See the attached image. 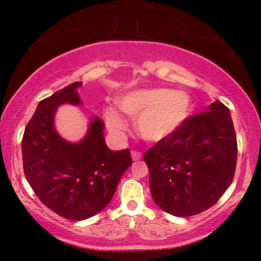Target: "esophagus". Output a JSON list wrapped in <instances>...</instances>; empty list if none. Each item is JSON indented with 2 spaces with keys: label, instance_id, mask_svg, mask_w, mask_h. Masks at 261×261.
<instances>
[{
  "label": "esophagus",
  "instance_id": "esophagus-1",
  "mask_svg": "<svg viewBox=\"0 0 261 261\" xmlns=\"http://www.w3.org/2000/svg\"><path fill=\"white\" fill-rule=\"evenodd\" d=\"M131 157H133L134 161H140L141 157H142V153L137 151H133L131 152Z\"/></svg>",
  "mask_w": 261,
  "mask_h": 261
}]
</instances>
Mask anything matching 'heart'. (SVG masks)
I'll use <instances>...</instances> for the list:
<instances>
[{
	"mask_svg": "<svg viewBox=\"0 0 261 261\" xmlns=\"http://www.w3.org/2000/svg\"><path fill=\"white\" fill-rule=\"evenodd\" d=\"M121 113L135 120V130L147 142L169 139L193 113V99L187 92L169 88L136 89L118 101ZM107 126L114 134L126 130V121L114 108L104 110Z\"/></svg>",
	"mask_w": 261,
	"mask_h": 261,
	"instance_id": "b5f03b06",
	"label": "heart"
}]
</instances>
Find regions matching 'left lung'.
<instances>
[{
    "instance_id": "obj_1",
    "label": "left lung",
    "mask_w": 261,
    "mask_h": 261,
    "mask_svg": "<svg viewBox=\"0 0 261 261\" xmlns=\"http://www.w3.org/2000/svg\"><path fill=\"white\" fill-rule=\"evenodd\" d=\"M153 201L173 216L189 217L214 206L233 180L237 137L221 101L190 116L169 139L145 153Z\"/></svg>"
}]
</instances>
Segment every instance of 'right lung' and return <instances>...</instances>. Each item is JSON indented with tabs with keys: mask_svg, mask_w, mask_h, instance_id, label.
<instances>
[{
	"mask_svg": "<svg viewBox=\"0 0 261 261\" xmlns=\"http://www.w3.org/2000/svg\"><path fill=\"white\" fill-rule=\"evenodd\" d=\"M73 82L38 104L22 140L23 168L29 185L45 206L72 221L89 218L112 201L122 174L133 163L128 149L112 151L104 140V124L93 116L86 136L65 140L55 128L60 106H81Z\"/></svg>",
	"mask_w": 261,
	"mask_h": 261,
	"instance_id": "add662e5",
	"label": "right lung"
}]
</instances>
